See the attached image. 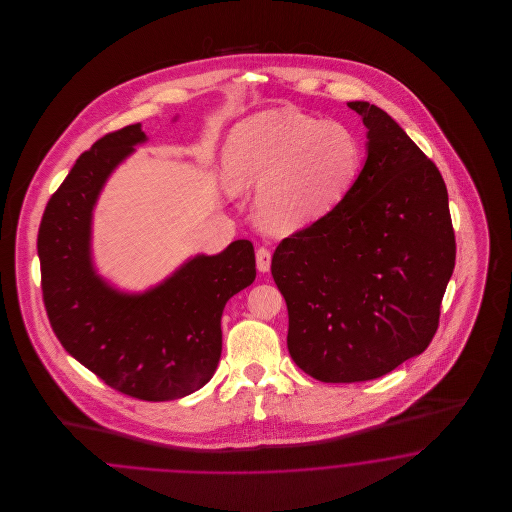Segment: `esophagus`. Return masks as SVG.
<instances>
[{"label":"esophagus","mask_w":512,"mask_h":512,"mask_svg":"<svg viewBox=\"0 0 512 512\" xmlns=\"http://www.w3.org/2000/svg\"><path fill=\"white\" fill-rule=\"evenodd\" d=\"M257 268L261 272H268L270 270V251L267 247H259L257 249Z\"/></svg>","instance_id":"esophagus-1"}]
</instances>
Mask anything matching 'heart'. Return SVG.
<instances>
[{"instance_id": "heart-1", "label": "heart", "mask_w": 512, "mask_h": 512, "mask_svg": "<svg viewBox=\"0 0 512 512\" xmlns=\"http://www.w3.org/2000/svg\"><path fill=\"white\" fill-rule=\"evenodd\" d=\"M361 169L363 146L349 126L295 109H270L245 119L226 144L234 188H259L257 219L274 232L297 230L338 209Z\"/></svg>"}]
</instances>
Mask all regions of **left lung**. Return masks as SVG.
<instances>
[{
  "instance_id": "8db88e82",
  "label": "left lung",
  "mask_w": 512,
  "mask_h": 512,
  "mask_svg": "<svg viewBox=\"0 0 512 512\" xmlns=\"http://www.w3.org/2000/svg\"><path fill=\"white\" fill-rule=\"evenodd\" d=\"M347 105L368 128L361 176L338 209L284 238L270 265L293 363L330 384L380 378L430 345L457 255L434 161L380 107Z\"/></svg>"
}]
</instances>
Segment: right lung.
<instances>
[{
	"label": "right lung",
	"mask_w": 512,
	"mask_h": 512,
	"mask_svg": "<svg viewBox=\"0 0 512 512\" xmlns=\"http://www.w3.org/2000/svg\"><path fill=\"white\" fill-rule=\"evenodd\" d=\"M146 140L140 124L109 132L84 151L49 197L38 230L42 297L61 345L109 388L171 401L209 382L222 351L226 301L255 280L249 240L199 255L159 288L122 295L90 263V219L105 178Z\"/></svg>",
	"instance_id": "right-lung-1"
}]
</instances>
